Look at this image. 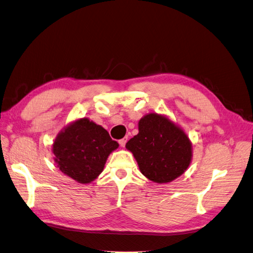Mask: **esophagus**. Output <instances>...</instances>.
<instances>
[{
    "instance_id": "1",
    "label": "esophagus",
    "mask_w": 253,
    "mask_h": 253,
    "mask_svg": "<svg viewBox=\"0 0 253 253\" xmlns=\"http://www.w3.org/2000/svg\"><path fill=\"white\" fill-rule=\"evenodd\" d=\"M126 141H127V137H125V138H122V139H120L119 140V145L124 148V147H126Z\"/></svg>"
}]
</instances>
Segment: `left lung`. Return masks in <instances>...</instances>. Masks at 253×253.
<instances>
[{"label":"left lung","mask_w":253,"mask_h":253,"mask_svg":"<svg viewBox=\"0 0 253 253\" xmlns=\"http://www.w3.org/2000/svg\"><path fill=\"white\" fill-rule=\"evenodd\" d=\"M138 129L126 148L133 153L143 175L155 183H168L185 172L193 154L192 143L182 128L152 113L139 120Z\"/></svg>","instance_id":"left-lung-1"}]
</instances>
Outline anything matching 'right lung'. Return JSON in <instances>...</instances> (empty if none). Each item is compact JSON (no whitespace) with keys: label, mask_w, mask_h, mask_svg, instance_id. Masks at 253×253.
Masks as SVG:
<instances>
[{"label":"right lung","mask_w":253,"mask_h":253,"mask_svg":"<svg viewBox=\"0 0 253 253\" xmlns=\"http://www.w3.org/2000/svg\"><path fill=\"white\" fill-rule=\"evenodd\" d=\"M119 143L101 126L87 118L72 122L53 143L54 161L63 173L82 184L97 179Z\"/></svg>","instance_id":"add662e5"}]
</instances>
